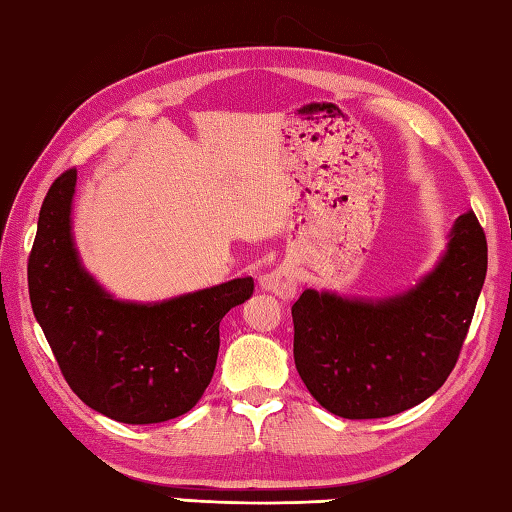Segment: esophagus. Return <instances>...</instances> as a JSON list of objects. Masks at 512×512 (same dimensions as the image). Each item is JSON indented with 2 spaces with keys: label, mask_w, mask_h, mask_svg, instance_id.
Here are the masks:
<instances>
[{
  "label": "esophagus",
  "mask_w": 512,
  "mask_h": 512,
  "mask_svg": "<svg viewBox=\"0 0 512 512\" xmlns=\"http://www.w3.org/2000/svg\"><path fill=\"white\" fill-rule=\"evenodd\" d=\"M261 288L274 294V297L290 301L294 299V294H297V274H294L290 265H281L261 276Z\"/></svg>",
  "instance_id": "esophagus-1"
}]
</instances>
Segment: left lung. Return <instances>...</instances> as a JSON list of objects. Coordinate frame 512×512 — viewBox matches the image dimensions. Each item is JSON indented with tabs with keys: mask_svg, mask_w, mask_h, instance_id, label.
<instances>
[{
	"mask_svg": "<svg viewBox=\"0 0 512 512\" xmlns=\"http://www.w3.org/2000/svg\"><path fill=\"white\" fill-rule=\"evenodd\" d=\"M447 249L414 288L384 299L306 290L292 306L294 364L330 414L387 418L443 387L486 281L477 215L456 218Z\"/></svg>",
	"mask_w": 512,
	"mask_h": 512,
	"instance_id": "1",
	"label": "left lung"
}]
</instances>
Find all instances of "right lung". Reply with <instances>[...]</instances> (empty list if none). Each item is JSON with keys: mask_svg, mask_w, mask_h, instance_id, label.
<instances>
[{"mask_svg": "<svg viewBox=\"0 0 512 512\" xmlns=\"http://www.w3.org/2000/svg\"><path fill=\"white\" fill-rule=\"evenodd\" d=\"M76 170L44 197L29 256L33 315L71 391L98 414L152 425L191 411L209 387L220 321L254 292V279L155 303L114 299L80 263L71 233Z\"/></svg>", "mask_w": 512, "mask_h": 512, "instance_id": "right-lung-1", "label": "right lung"}]
</instances>
